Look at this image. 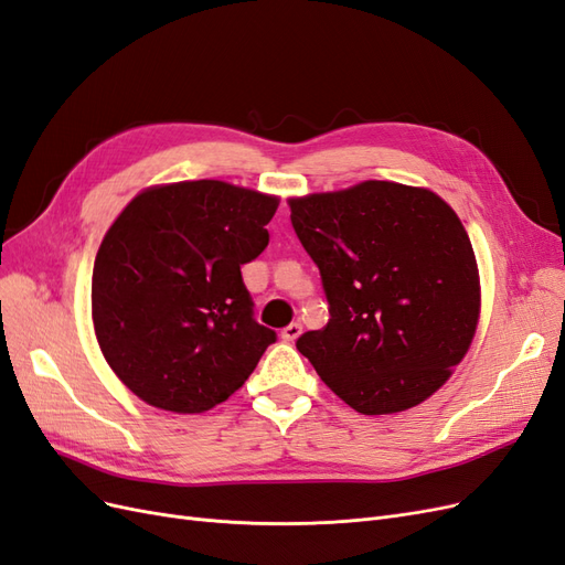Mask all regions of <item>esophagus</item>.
I'll return each mask as SVG.
<instances>
[{
    "label": "esophagus",
    "mask_w": 565,
    "mask_h": 565,
    "mask_svg": "<svg viewBox=\"0 0 565 565\" xmlns=\"http://www.w3.org/2000/svg\"><path fill=\"white\" fill-rule=\"evenodd\" d=\"M299 334H301V324H299V322L287 324V328L280 332V337H282L285 341H295V339H299Z\"/></svg>",
    "instance_id": "34e87169"
}]
</instances>
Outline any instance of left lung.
<instances>
[{
  "mask_svg": "<svg viewBox=\"0 0 565 565\" xmlns=\"http://www.w3.org/2000/svg\"><path fill=\"white\" fill-rule=\"evenodd\" d=\"M287 204L330 301L328 324L297 339L301 355L355 413L393 415L431 398L481 318V276L455 210L396 181Z\"/></svg>",
  "mask_w": 565,
  "mask_h": 565,
  "instance_id": "obj_1",
  "label": "left lung"
}]
</instances>
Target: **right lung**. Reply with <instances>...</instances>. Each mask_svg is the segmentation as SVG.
Here are the masks:
<instances>
[{"mask_svg":"<svg viewBox=\"0 0 565 565\" xmlns=\"http://www.w3.org/2000/svg\"><path fill=\"white\" fill-rule=\"evenodd\" d=\"M278 195L216 179L143 188L92 276L94 334L134 396L195 415L228 401L276 341L252 318L241 266L268 245Z\"/></svg>","mask_w":565,"mask_h":565,"instance_id":"right-lung-1","label":"right lung"}]
</instances>
